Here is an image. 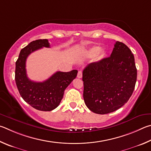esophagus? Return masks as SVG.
<instances>
[{
    "instance_id": "1",
    "label": "esophagus",
    "mask_w": 151,
    "mask_h": 151,
    "mask_svg": "<svg viewBox=\"0 0 151 151\" xmlns=\"http://www.w3.org/2000/svg\"><path fill=\"white\" fill-rule=\"evenodd\" d=\"M77 77L78 78H82V72H81V71H78Z\"/></svg>"
}]
</instances>
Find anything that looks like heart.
I'll return each mask as SVG.
<instances>
[{
	"mask_svg": "<svg viewBox=\"0 0 151 151\" xmlns=\"http://www.w3.org/2000/svg\"><path fill=\"white\" fill-rule=\"evenodd\" d=\"M107 54V50L104 47H100L98 46H94L89 48L86 52V56L92 58L96 55V60L97 61L101 60L105 57Z\"/></svg>",
	"mask_w": 151,
	"mask_h": 151,
	"instance_id": "b5f03b06",
	"label": "heart"
}]
</instances>
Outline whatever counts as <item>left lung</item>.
<instances>
[{"label":"left lung","instance_id":"1","mask_svg":"<svg viewBox=\"0 0 151 151\" xmlns=\"http://www.w3.org/2000/svg\"><path fill=\"white\" fill-rule=\"evenodd\" d=\"M137 76L131 50L123 42H116L109 57L89 63L83 71L86 106L101 115L119 109L133 94Z\"/></svg>","mask_w":151,"mask_h":151}]
</instances>
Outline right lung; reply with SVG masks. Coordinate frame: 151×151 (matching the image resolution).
I'll return each mask as SVG.
<instances>
[{"instance_id":"right-lung-1","label":"right lung","mask_w":151,"mask_h":151,"mask_svg":"<svg viewBox=\"0 0 151 151\" xmlns=\"http://www.w3.org/2000/svg\"><path fill=\"white\" fill-rule=\"evenodd\" d=\"M43 47H50L47 39L31 42L21 50L16 62L15 81L20 95L27 104L37 110L50 111L59 105L65 89L76 78L78 70L57 71L42 82L29 80L26 70V59L31 53Z\"/></svg>"}]
</instances>
